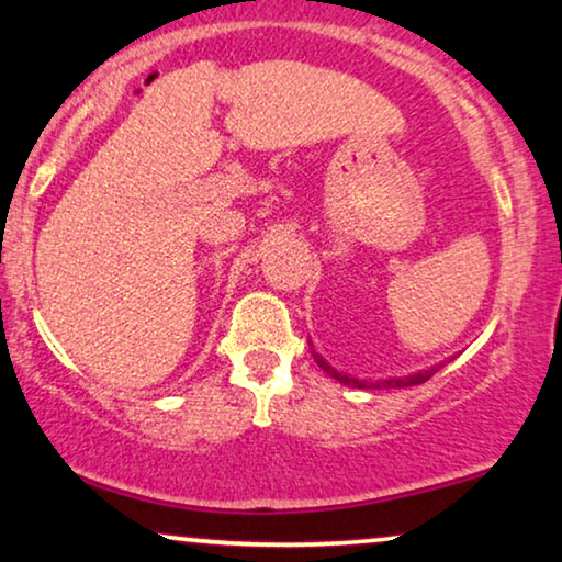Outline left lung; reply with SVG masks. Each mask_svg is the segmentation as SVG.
<instances>
[{"instance_id": "obj_1", "label": "left lung", "mask_w": 562, "mask_h": 562, "mask_svg": "<svg viewBox=\"0 0 562 562\" xmlns=\"http://www.w3.org/2000/svg\"><path fill=\"white\" fill-rule=\"evenodd\" d=\"M313 359H316L321 370L328 372V375H331L334 380H339V383L349 385V387H368V383H364V380H357V378H349V375H341V372H336V370L331 368V364H328L326 359L318 355V351H313ZM437 370H439V368H431V370H422V372H416V375H408V378L385 380V383H375V385L370 383V387H408V385H422V383H426V380H429Z\"/></svg>"}]
</instances>
